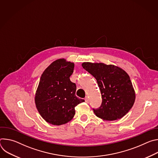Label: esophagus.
<instances>
[{
    "instance_id": "obj_1",
    "label": "esophagus",
    "mask_w": 158,
    "mask_h": 158,
    "mask_svg": "<svg viewBox=\"0 0 158 158\" xmlns=\"http://www.w3.org/2000/svg\"><path fill=\"white\" fill-rule=\"evenodd\" d=\"M85 102L86 103H89V99L88 97H85Z\"/></svg>"
}]
</instances>
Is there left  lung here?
<instances>
[{
    "label": "left lung",
    "instance_id": "8db88e82",
    "mask_svg": "<svg viewBox=\"0 0 158 158\" xmlns=\"http://www.w3.org/2000/svg\"><path fill=\"white\" fill-rule=\"evenodd\" d=\"M82 66L96 78L101 91L102 104L98 109H93L96 116L104 121H115L124 117L136 99L127 73L112 64L83 62Z\"/></svg>",
    "mask_w": 158,
    "mask_h": 158
}]
</instances>
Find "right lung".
I'll list each match as a JSON object with an SVG mask.
<instances>
[{"mask_svg":"<svg viewBox=\"0 0 158 158\" xmlns=\"http://www.w3.org/2000/svg\"><path fill=\"white\" fill-rule=\"evenodd\" d=\"M74 63L59 59L43 72L35 94L40 115L53 125H62L74 118L75 107L84 101L76 96V85L70 81Z\"/></svg>","mask_w":158,"mask_h":158,"instance_id":"add662e5","label":"right lung"}]
</instances>
